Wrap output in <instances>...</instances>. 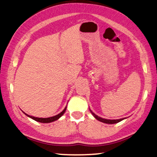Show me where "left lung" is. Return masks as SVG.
Segmentation results:
<instances>
[{"label": "left lung", "mask_w": 157, "mask_h": 157, "mask_svg": "<svg viewBox=\"0 0 157 157\" xmlns=\"http://www.w3.org/2000/svg\"><path fill=\"white\" fill-rule=\"evenodd\" d=\"M90 111L91 112V113L94 116V117L97 119L98 120H99L100 122H104L106 124H116L121 122V121L123 120L124 119H125V118H122V119H120V120H106V119H104V118H102L99 116H98L96 114H94L92 111L90 110Z\"/></svg>", "instance_id": "1"}]
</instances>
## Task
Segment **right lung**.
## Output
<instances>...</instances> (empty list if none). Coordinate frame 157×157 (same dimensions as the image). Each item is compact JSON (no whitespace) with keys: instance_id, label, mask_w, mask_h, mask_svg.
<instances>
[{"instance_id":"add662e5","label":"right lung","mask_w":157,"mask_h":157,"mask_svg":"<svg viewBox=\"0 0 157 157\" xmlns=\"http://www.w3.org/2000/svg\"><path fill=\"white\" fill-rule=\"evenodd\" d=\"M66 108L67 106H66V108H65L63 111L61 112L60 113H59L58 115H55V116L53 117H47V118H42V117H33V116H31V115H29L28 114L25 113V112H23L24 113H25L26 116H28L29 117L32 118L33 120H34L35 121H37V122H41V123H50V122H54V121L58 120L59 118L61 117L62 115H63V113H65V111H66Z\"/></svg>"}]
</instances>
